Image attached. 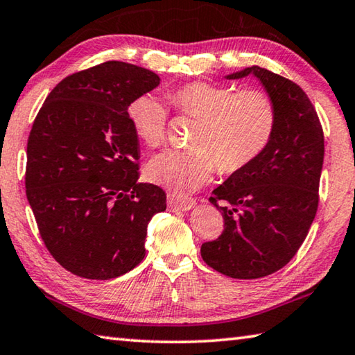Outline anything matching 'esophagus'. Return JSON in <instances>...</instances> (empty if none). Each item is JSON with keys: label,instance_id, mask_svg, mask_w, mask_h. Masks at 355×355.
I'll list each match as a JSON object with an SVG mask.
<instances>
[{"label": "esophagus", "instance_id": "1", "mask_svg": "<svg viewBox=\"0 0 355 355\" xmlns=\"http://www.w3.org/2000/svg\"><path fill=\"white\" fill-rule=\"evenodd\" d=\"M168 209L170 210H190L195 207V200H190V198H176L174 195H168Z\"/></svg>", "mask_w": 355, "mask_h": 355}]
</instances>
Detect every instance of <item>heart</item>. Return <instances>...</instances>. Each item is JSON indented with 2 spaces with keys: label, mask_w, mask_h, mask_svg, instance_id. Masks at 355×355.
<instances>
[{
  "label": "heart",
  "mask_w": 355,
  "mask_h": 355,
  "mask_svg": "<svg viewBox=\"0 0 355 355\" xmlns=\"http://www.w3.org/2000/svg\"><path fill=\"white\" fill-rule=\"evenodd\" d=\"M179 114L198 124L189 149H165L148 162L146 176L174 193H189L206 184L215 170L232 174L252 164L268 145L276 126L271 98L257 89L189 83L168 93ZM128 118L143 145L157 148L165 140L168 112L153 95L135 98Z\"/></svg>",
  "instance_id": "b5f03b06"
}]
</instances>
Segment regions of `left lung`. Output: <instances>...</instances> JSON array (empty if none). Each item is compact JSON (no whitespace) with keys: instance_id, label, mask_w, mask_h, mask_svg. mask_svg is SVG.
<instances>
[{"instance_id":"left-lung-1","label":"left lung","mask_w":355,"mask_h":355,"mask_svg":"<svg viewBox=\"0 0 355 355\" xmlns=\"http://www.w3.org/2000/svg\"><path fill=\"white\" fill-rule=\"evenodd\" d=\"M246 76H256L275 104V132L252 164L214 190L209 201L221 210L225 229L201 246L204 262L234 279L265 277L295 257L318 209L324 159V134L306 92L257 65L227 79Z\"/></svg>"}]
</instances>
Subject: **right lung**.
<instances>
[{"label": "right lung", "mask_w": 355, "mask_h": 355, "mask_svg": "<svg viewBox=\"0 0 355 355\" xmlns=\"http://www.w3.org/2000/svg\"><path fill=\"white\" fill-rule=\"evenodd\" d=\"M157 74L109 60L67 76L37 114L24 185L46 250L67 271L107 281L145 257L146 227L166 209L157 185L139 182V139L128 118Z\"/></svg>", "instance_id": "add662e5"}]
</instances>
